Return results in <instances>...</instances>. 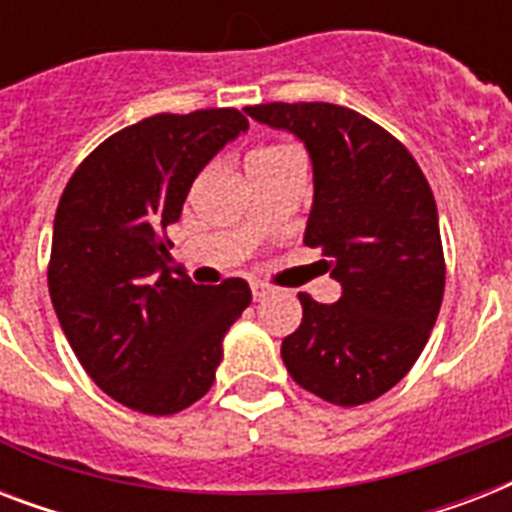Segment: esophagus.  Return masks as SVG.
Here are the masks:
<instances>
[{
    "label": "esophagus",
    "mask_w": 512,
    "mask_h": 512,
    "mask_svg": "<svg viewBox=\"0 0 512 512\" xmlns=\"http://www.w3.org/2000/svg\"><path fill=\"white\" fill-rule=\"evenodd\" d=\"M271 295V287L268 284H263V281H252V297L255 300H263V297Z\"/></svg>",
    "instance_id": "34e87169"
}]
</instances>
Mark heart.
<instances>
[{
  "instance_id": "1",
  "label": "heart",
  "mask_w": 512,
  "mask_h": 512,
  "mask_svg": "<svg viewBox=\"0 0 512 512\" xmlns=\"http://www.w3.org/2000/svg\"><path fill=\"white\" fill-rule=\"evenodd\" d=\"M271 151H276V146L273 148H257V151H252V154H249V159H255V156H263V154H271ZM247 159V162H249Z\"/></svg>"
}]
</instances>
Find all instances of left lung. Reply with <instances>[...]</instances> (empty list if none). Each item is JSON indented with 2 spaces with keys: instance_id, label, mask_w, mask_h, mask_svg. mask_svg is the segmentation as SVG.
<instances>
[{
  "instance_id": "8db88e82",
  "label": "left lung",
  "mask_w": 512,
  "mask_h": 512,
  "mask_svg": "<svg viewBox=\"0 0 512 512\" xmlns=\"http://www.w3.org/2000/svg\"><path fill=\"white\" fill-rule=\"evenodd\" d=\"M255 122L292 132L311 154L305 244L319 247L337 303L300 292L303 321L281 342L300 388L337 406L388 393L414 361L444 300L438 209L414 156L372 119L335 103H263Z\"/></svg>"
}]
</instances>
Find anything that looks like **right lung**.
Segmentation results:
<instances>
[{
  "label": "right lung",
  "instance_id": "obj_1",
  "mask_svg": "<svg viewBox=\"0 0 512 512\" xmlns=\"http://www.w3.org/2000/svg\"><path fill=\"white\" fill-rule=\"evenodd\" d=\"M236 108L156 114L103 140L68 180L52 228V308L103 393L175 414L215 382L223 337L252 303L244 279L193 284L167 225L209 159L247 130Z\"/></svg>",
  "mask_w": 512,
  "mask_h": 512
}]
</instances>
